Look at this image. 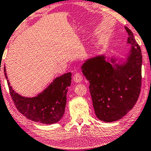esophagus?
<instances>
[{"mask_svg": "<svg viewBox=\"0 0 151 151\" xmlns=\"http://www.w3.org/2000/svg\"><path fill=\"white\" fill-rule=\"evenodd\" d=\"M83 78L82 75H81L79 73H76L73 76V80L76 83H80L83 81Z\"/></svg>", "mask_w": 151, "mask_h": 151, "instance_id": "esophagus-1", "label": "esophagus"}]
</instances>
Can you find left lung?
<instances>
[{
    "instance_id": "obj_1",
    "label": "left lung",
    "mask_w": 151,
    "mask_h": 151,
    "mask_svg": "<svg viewBox=\"0 0 151 151\" xmlns=\"http://www.w3.org/2000/svg\"><path fill=\"white\" fill-rule=\"evenodd\" d=\"M125 28L128 35L127 43L130 44L125 61L121 59L117 63L116 58L109 59L101 55L88 59L81 66L90 83L96 116L107 123L118 121L129 112L138 101L141 88V50L131 30Z\"/></svg>"
}]
</instances>
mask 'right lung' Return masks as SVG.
Here are the masks:
<instances>
[{"label":"right lung","instance_id":"obj_1","mask_svg":"<svg viewBox=\"0 0 151 151\" xmlns=\"http://www.w3.org/2000/svg\"><path fill=\"white\" fill-rule=\"evenodd\" d=\"M4 73L13 103L23 116L43 124H53L61 119L65 113L68 90L71 84V73L57 77L43 92L32 98L15 92L8 80L6 67Z\"/></svg>","mask_w":151,"mask_h":151}]
</instances>
